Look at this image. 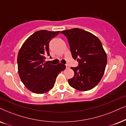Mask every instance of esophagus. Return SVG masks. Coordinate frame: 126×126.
Returning <instances> with one entry per match:
<instances>
[{"instance_id": "34e87169", "label": "esophagus", "mask_w": 126, "mask_h": 126, "mask_svg": "<svg viewBox=\"0 0 126 126\" xmlns=\"http://www.w3.org/2000/svg\"><path fill=\"white\" fill-rule=\"evenodd\" d=\"M66 68H69L70 67L68 64H66Z\"/></svg>"}]
</instances>
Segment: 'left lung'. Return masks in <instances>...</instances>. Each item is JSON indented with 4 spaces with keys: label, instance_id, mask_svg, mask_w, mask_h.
Listing matches in <instances>:
<instances>
[{
    "label": "left lung",
    "instance_id": "1",
    "mask_svg": "<svg viewBox=\"0 0 126 126\" xmlns=\"http://www.w3.org/2000/svg\"><path fill=\"white\" fill-rule=\"evenodd\" d=\"M69 43L72 57L78 66L71 67L74 72L68 84L79 91L89 90L100 82L107 65V54L100 40L89 32L74 28L61 32Z\"/></svg>",
    "mask_w": 126,
    "mask_h": 126
}]
</instances>
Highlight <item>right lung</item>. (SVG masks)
I'll return each instance as SVG.
<instances>
[{
	"mask_svg": "<svg viewBox=\"0 0 126 126\" xmlns=\"http://www.w3.org/2000/svg\"><path fill=\"white\" fill-rule=\"evenodd\" d=\"M60 31L41 30L28 37L18 55V73L21 81L30 91L37 94L49 92L54 86L56 77L66 68L64 64L45 63L49 56V43Z\"/></svg>",
	"mask_w": 126,
	"mask_h": 126,
	"instance_id": "add662e5",
	"label": "right lung"
}]
</instances>
